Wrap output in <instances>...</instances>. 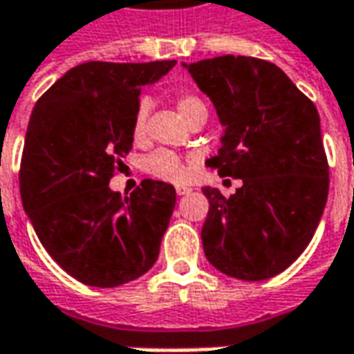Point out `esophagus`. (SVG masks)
Segmentation results:
<instances>
[{"mask_svg":"<svg viewBox=\"0 0 354 354\" xmlns=\"http://www.w3.org/2000/svg\"><path fill=\"white\" fill-rule=\"evenodd\" d=\"M189 193H191V189H189V187H177V195H179V197L189 195Z\"/></svg>","mask_w":354,"mask_h":354,"instance_id":"esophagus-1","label":"esophagus"}]
</instances>
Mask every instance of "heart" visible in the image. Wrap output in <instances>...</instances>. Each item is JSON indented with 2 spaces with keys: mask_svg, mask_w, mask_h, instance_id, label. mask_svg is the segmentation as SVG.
<instances>
[{
  "mask_svg": "<svg viewBox=\"0 0 354 354\" xmlns=\"http://www.w3.org/2000/svg\"><path fill=\"white\" fill-rule=\"evenodd\" d=\"M177 108H179L181 116L187 122H191L193 118L201 116V114H209L207 104L203 102L201 98H197V96H193V94H181L177 98ZM147 110H149L147 102H140V106L136 108V114H133V120H131V133H133V138H142L143 136ZM143 169L147 171L149 175L157 177V179L171 181V183L185 181L187 175H189V167L181 161V157L175 156L169 149H157L151 156L145 157Z\"/></svg>",
  "mask_w": 354,
  "mask_h": 354,
  "instance_id": "b5f03b06",
  "label": "heart"
}]
</instances>
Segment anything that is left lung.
Returning a JSON list of instances; mask_svg holds the SVG:
<instances>
[{
	"label": "left lung",
	"instance_id": "1",
	"mask_svg": "<svg viewBox=\"0 0 354 354\" xmlns=\"http://www.w3.org/2000/svg\"><path fill=\"white\" fill-rule=\"evenodd\" d=\"M183 66L225 128L218 156L207 165L242 179L228 198L203 187L205 256L230 278H274L306 250L327 203L317 108L274 62L226 55Z\"/></svg>",
	"mask_w": 354,
	"mask_h": 354
}]
</instances>
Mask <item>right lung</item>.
<instances>
[{
    "label": "right lung",
    "mask_w": 354,
    "mask_h": 354,
    "mask_svg": "<svg viewBox=\"0 0 354 354\" xmlns=\"http://www.w3.org/2000/svg\"><path fill=\"white\" fill-rule=\"evenodd\" d=\"M175 64L84 62L35 104L21 159L23 209L50 258L86 286L128 283L159 256L175 187L143 179L122 197L108 183L131 149L142 86Z\"/></svg>",
    "instance_id": "obj_1"
}]
</instances>
